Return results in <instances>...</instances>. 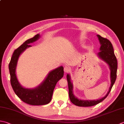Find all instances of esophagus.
Listing matches in <instances>:
<instances>
[{
  "instance_id": "1",
  "label": "esophagus",
  "mask_w": 124,
  "mask_h": 124,
  "mask_svg": "<svg viewBox=\"0 0 124 124\" xmlns=\"http://www.w3.org/2000/svg\"><path fill=\"white\" fill-rule=\"evenodd\" d=\"M70 70H71V69H70V67H68V66H65L64 67V71L65 73H67V72H69V71H70Z\"/></svg>"
}]
</instances>
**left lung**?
I'll list each match as a JSON object with an SVG mask.
<instances>
[{"label": "left lung", "instance_id": "8db88e82", "mask_svg": "<svg viewBox=\"0 0 124 124\" xmlns=\"http://www.w3.org/2000/svg\"><path fill=\"white\" fill-rule=\"evenodd\" d=\"M98 40L101 44V47L99 48V52L98 53V57L101 60H103L106 63H107L110 70V80L111 85L109 88L108 91L106 95L101 98L97 99V100H83L77 98L75 96L73 93V84L71 81V77L70 75H67V79L68 84L69 88V96L70 101L72 103L75 105L78 106H83V107H88L97 105L101 101H102L104 99H105L110 93L111 89L113 85L117 78V60L114 53V50L112 43L107 39L101 37V35H97Z\"/></svg>", "mask_w": 124, "mask_h": 124}]
</instances>
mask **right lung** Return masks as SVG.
Listing matches in <instances>:
<instances>
[{
  "mask_svg": "<svg viewBox=\"0 0 124 124\" xmlns=\"http://www.w3.org/2000/svg\"><path fill=\"white\" fill-rule=\"evenodd\" d=\"M40 38L38 34L33 38L26 40L14 50L8 65L11 76V84L14 93L22 101L31 105H43L49 103L57 82L64 75L63 67L60 66L50 71L39 85L34 88H26L19 83L16 75V68L20 55L27 48L31 47L30 44Z\"/></svg>",
  "mask_w": 124,
  "mask_h": 124,
  "instance_id": "add662e5",
  "label": "right lung"
}]
</instances>
